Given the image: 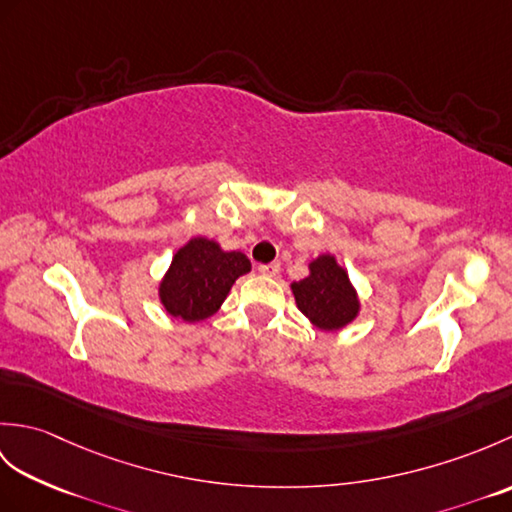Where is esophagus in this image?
Here are the masks:
<instances>
[{
	"mask_svg": "<svg viewBox=\"0 0 512 512\" xmlns=\"http://www.w3.org/2000/svg\"><path fill=\"white\" fill-rule=\"evenodd\" d=\"M257 270H259V273H262V275H266V277H275V275H279L281 266H279L277 262H273V264H259Z\"/></svg>",
	"mask_w": 512,
	"mask_h": 512,
	"instance_id": "obj_1",
	"label": "esophagus"
}]
</instances>
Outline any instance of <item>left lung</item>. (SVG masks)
Returning <instances> with one entry per match:
<instances>
[{"label": "left lung", "instance_id": "left-lung-1", "mask_svg": "<svg viewBox=\"0 0 512 512\" xmlns=\"http://www.w3.org/2000/svg\"><path fill=\"white\" fill-rule=\"evenodd\" d=\"M299 310L321 330H339L358 312L356 292L332 255L310 264V275L292 284Z\"/></svg>", "mask_w": 512, "mask_h": 512}]
</instances>
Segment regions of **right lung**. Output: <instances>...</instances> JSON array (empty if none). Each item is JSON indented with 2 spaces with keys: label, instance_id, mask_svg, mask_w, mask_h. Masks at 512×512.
<instances>
[{
  "label": "right lung",
  "instance_id": "obj_1",
  "mask_svg": "<svg viewBox=\"0 0 512 512\" xmlns=\"http://www.w3.org/2000/svg\"><path fill=\"white\" fill-rule=\"evenodd\" d=\"M248 270L250 262L244 253H224L211 239L195 237L173 257L160 284V301L171 317L202 321L217 312L235 279Z\"/></svg>",
  "mask_w": 512,
  "mask_h": 512
}]
</instances>
